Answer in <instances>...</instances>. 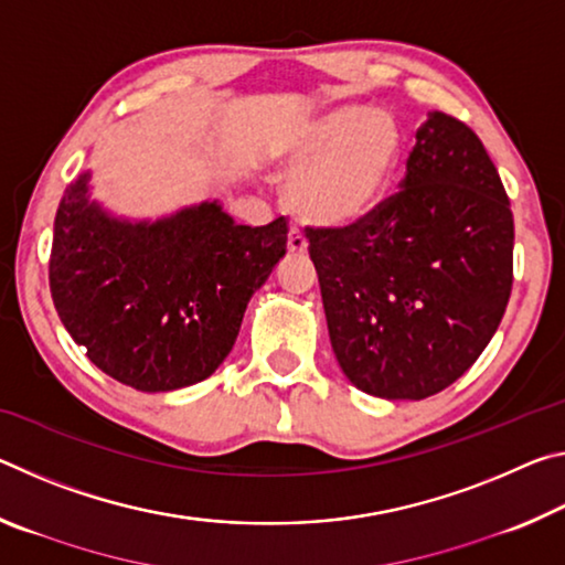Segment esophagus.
I'll return each instance as SVG.
<instances>
[{
    "label": "esophagus",
    "instance_id": "obj_1",
    "mask_svg": "<svg viewBox=\"0 0 565 565\" xmlns=\"http://www.w3.org/2000/svg\"><path fill=\"white\" fill-rule=\"evenodd\" d=\"M306 238H303V234L299 232V228H291L289 232V252L291 254H306Z\"/></svg>",
    "mask_w": 565,
    "mask_h": 565
}]
</instances>
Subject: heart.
I'll list each match as a JSON object with an SVG mask.
<instances>
[{
	"label": "heart",
	"instance_id": "b5f03b06",
	"mask_svg": "<svg viewBox=\"0 0 565 565\" xmlns=\"http://www.w3.org/2000/svg\"><path fill=\"white\" fill-rule=\"evenodd\" d=\"M404 137L384 109L347 102L294 121L274 145L276 164L294 171L286 204L303 224L351 228L376 212L396 177Z\"/></svg>",
	"mask_w": 565,
	"mask_h": 565
}]
</instances>
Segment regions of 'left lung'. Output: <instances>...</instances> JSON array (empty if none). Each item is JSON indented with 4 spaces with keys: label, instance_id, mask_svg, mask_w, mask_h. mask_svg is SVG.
I'll return each mask as SVG.
<instances>
[{
    "label": "left lung",
    "instance_id": "left-lung-1",
    "mask_svg": "<svg viewBox=\"0 0 565 565\" xmlns=\"http://www.w3.org/2000/svg\"><path fill=\"white\" fill-rule=\"evenodd\" d=\"M331 349L353 386L420 401L463 376L503 319L513 214L471 127L431 111L401 191L351 228L306 226Z\"/></svg>",
    "mask_w": 565,
    "mask_h": 565
}]
</instances>
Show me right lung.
<instances>
[{
    "instance_id": "add662e5",
    "label": "right lung",
    "mask_w": 565,
    "mask_h": 565,
    "mask_svg": "<svg viewBox=\"0 0 565 565\" xmlns=\"http://www.w3.org/2000/svg\"><path fill=\"white\" fill-rule=\"evenodd\" d=\"M286 218L236 224L218 202L127 222L89 202V171L54 218L50 289L70 337L104 374L147 394L214 374L252 294L286 254Z\"/></svg>"
}]
</instances>
